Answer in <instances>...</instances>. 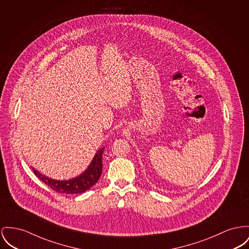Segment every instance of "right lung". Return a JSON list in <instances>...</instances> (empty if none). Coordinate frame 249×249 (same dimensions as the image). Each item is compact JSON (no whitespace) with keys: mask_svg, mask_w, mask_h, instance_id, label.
I'll use <instances>...</instances> for the list:
<instances>
[{"mask_svg":"<svg viewBox=\"0 0 249 249\" xmlns=\"http://www.w3.org/2000/svg\"><path fill=\"white\" fill-rule=\"evenodd\" d=\"M104 148L97 151L95 154L93 160H91L90 164L86 169V171L82 173L80 176L69 179V180H55L52 179L50 178L43 176L38 171H36L35 168L32 170L35 175L42 181L45 183L48 187H50L52 190L57 193L62 194H81L89 189H90L93 185L99 180L101 174H102V156H103Z\"/></svg>","mask_w":249,"mask_h":249,"instance_id":"obj_1","label":"right lung"}]
</instances>
